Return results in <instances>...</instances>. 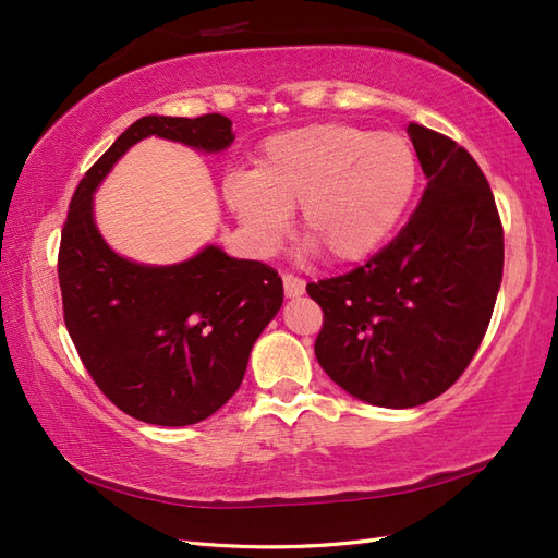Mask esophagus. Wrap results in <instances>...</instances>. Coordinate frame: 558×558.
Listing matches in <instances>:
<instances>
[{"instance_id": "obj_1", "label": "esophagus", "mask_w": 558, "mask_h": 558, "mask_svg": "<svg viewBox=\"0 0 558 558\" xmlns=\"http://www.w3.org/2000/svg\"><path fill=\"white\" fill-rule=\"evenodd\" d=\"M283 293L286 298H298L305 293V279H300L295 275H283Z\"/></svg>"}]
</instances>
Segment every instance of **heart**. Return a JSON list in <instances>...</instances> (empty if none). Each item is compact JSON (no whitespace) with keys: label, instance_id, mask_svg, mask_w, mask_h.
Masks as SVG:
<instances>
[{"label":"heart","instance_id":"obj_1","mask_svg":"<svg viewBox=\"0 0 558 558\" xmlns=\"http://www.w3.org/2000/svg\"><path fill=\"white\" fill-rule=\"evenodd\" d=\"M410 142L349 123H314L269 137L256 170L230 172L228 207L248 240L272 251L300 205L305 238L332 263H356L393 232L416 189Z\"/></svg>","mask_w":558,"mask_h":558}]
</instances>
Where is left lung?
<instances>
[{
	"label": "left lung",
	"instance_id": "obj_1",
	"mask_svg": "<svg viewBox=\"0 0 558 558\" xmlns=\"http://www.w3.org/2000/svg\"><path fill=\"white\" fill-rule=\"evenodd\" d=\"M428 185L396 238L347 275L307 283L324 312L314 353L326 375L379 408H416L463 375L502 279V223L480 165L418 123Z\"/></svg>",
	"mask_w": 558,
	"mask_h": 558
}]
</instances>
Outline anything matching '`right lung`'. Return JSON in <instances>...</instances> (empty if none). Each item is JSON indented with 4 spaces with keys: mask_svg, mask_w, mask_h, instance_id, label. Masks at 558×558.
Here are the masks:
<instances>
[{
    "mask_svg": "<svg viewBox=\"0 0 558 558\" xmlns=\"http://www.w3.org/2000/svg\"><path fill=\"white\" fill-rule=\"evenodd\" d=\"M199 150L232 144V121L144 116L81 179L62 228L58 279L64 326L88 375L118 410L156 426H191L238 391L253 342L283 302L277 269L207 246L146 267L113 253L93 221V191L144 137Z\"/></svg>",
    "mask_w": 558,
    "mask_h": 558,
    "instance_id": "right-lung-1",
    "label": "right lung"
}]
</instances>
